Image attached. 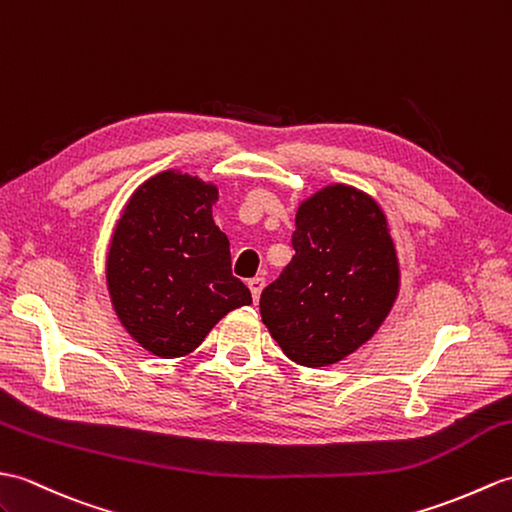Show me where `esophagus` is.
Listing matches in <instances>:
<instances>
[{"mask_svg": "<svg viewBox=\"0 0 512 512\" xmlns=\"http://www.w3.org/2000/svg\"><path fill=\"white\" fill-rule=\"evenodd\" d=\"M264 285H266L264 277L248 279V288H251V294H253V301H255V303L259 301V294H261V290H264Z\"/></svg>", "mask_w": 512, "mask_h": 512, "instance_id": "esophagus-1", "label": "esophagus"}]
</instances>
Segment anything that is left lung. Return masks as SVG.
I'll return each instance as SVG.
<instances>
[{"label": "left lung", "mask_w": 512, "mask_h": 512, "mask_svg": "<svg viewBox=\"0 0 512 512\" xmlns=\"http://www.w3.org/2000/svg\"><path fill=\"white\" fill-rule=\"evenodd\" d=\"M294 257L264 288L259 312L290 360L334 364L371 338L399 290L386 218L366 194L334 185L296 211Z\"/></svg>", "instance_id": "obj_1"}]
</instances>
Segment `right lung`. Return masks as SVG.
<instances>
[{
  "mask_svg": "<svg viewBox=\"0 0 512 512\" xmlns=\"http://www.w3.org/2000/svg\"><path fill=\"white\" fill-rule=\"evenodd\" d=\"M218 189L161 172L141 185L117 222L106 281L122 325L159 358H181L251 290L233 277L229 240L211 216Z\"/></svg>",
  "mask_w": 512,
  "mask_h": 512,
  "instance_id": "add662e5",
  "label": "right lung"
}]
</instances>
